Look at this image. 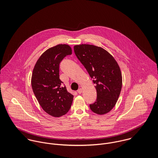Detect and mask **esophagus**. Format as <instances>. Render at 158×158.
I'll use <instances>...</instances> for the list:
<instances>
[{
	"instance_id": "esophagus-1",
	"label": "esophagus",
	"mask_w": 158,
	"mask_h": 158,
	"mask_svg": "<svg viewBox=\"0 0 158 158\" xmlns=\"http://www.w3.org/2000/svg\"><path fill=\"white\" fill-rule=\"evenodd\" d=\"M82 92V89H79L77 90V93H78L79 94H81Z\"/></svg>"
}]
</instances>
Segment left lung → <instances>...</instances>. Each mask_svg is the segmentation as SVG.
<instances>
[{
    "instance_id": "left-lung-1",
    "label": "left lung",
    "mask_w": 158,
    "mask_h": 158,
    "mask_svg": "<svg viewBox=\"0 0 158 158\" xmlns=\"http://www.w3.org/2000/svg\"><path fill=\"white\" fill-rule=\"evenodd\" d=\"M74 51L96 85V100L90 104V109L99 115L109 112L115 106L122 87L118 63L107 51L94 45H76Z\"/></svg>"
}]
</instances>
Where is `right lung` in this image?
<instances>
[{
  "mask_svg": "<svg viewBox=\"0 0 158 158\" xmlns=\"http://www.w3.org/2000/svg\"><path fill=\"white\" fill-rule=\"evenodd\" d=\"M67 44H58L46 50L38 59L32 72V87L43 109L49 115L59 117L69 110L73 95L69 93L59 78V66L71 55Z\"/></svg>",
  "mask_w": 158,
  "mask_h": 158,
  "instance_id": "1",
  "label": "right lung"
}]
</instances>
